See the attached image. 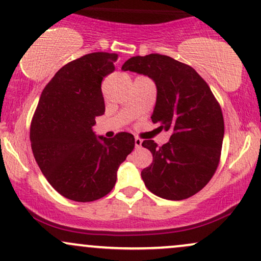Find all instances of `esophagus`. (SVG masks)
I'll return each instance as SVG.
<instances>
[{
  "label": "esophagus",
  "instance_id": "esophagus-1",
  "mask_svg": "<svg viewBox=\"0 0 261 261\" xmlns=\"http://www.w3.org/2000/svg\"><path fill=\"white\" fill-rule=\"evenodd\" d=\"M134 144H136V148H140L143 144V140L140 139V138H136V139H134Z\"/></svg>",
  "mask_w": 261,
  "mask_h": 261
}]
</instances>
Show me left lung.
Returning a JSON list of instances; mask_svg holds the SVG:
<instances>
[{
	"instance_id": "1",
	"label": "left lung",
	"mask_w": 261,
	"mask_h": 261,
	"mask_svg": "<svg viewBox=\"0 0 261 261\" xmlns=\"http://www.w3.org/2000/svg\"><path fill=\"white\" fill-rule=\"evenodd\" d=\"M122 69L154 81L158 95L151 121L172 133L162 146L154 140L142 144L152 154V164L142 171L146 188L167 200L192 197L207 185L219 165L225 134L221 107L195 69L172 57L136 56Z\"/></svg>"
}]
</instances>
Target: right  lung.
<instances>
[{"instance_id": "add662e5", "label": "right lung", "mask_w": 261, "mask_h": 261, "mask_svg": "<svg viewBox=\"0 0 261 261\" xmlns=\"http://www.w3.org/2000/svg\"><path fill=\"white\" fill-rule=\"evenodd\" d=\"M117 54L94 52L63 66L48 82L34 113L30 142L48 183L64 198L94 201L112 191L119 165L134 149L130 133L107 139L93 130L105 113L103 76Z\"/></svg>"}]
</instances>
